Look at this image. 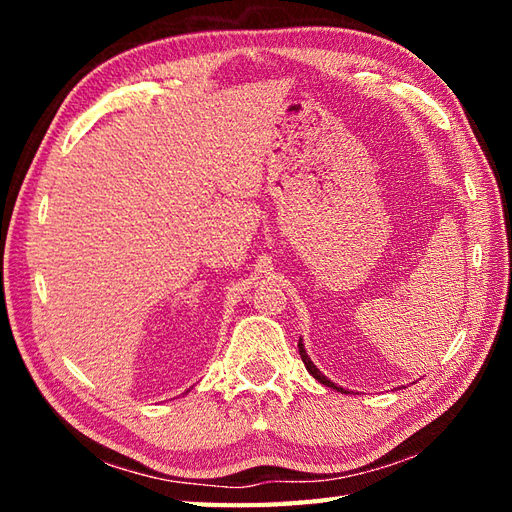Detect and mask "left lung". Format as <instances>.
<instances>
[{"mask_svg":"<svg viewBox=\"0 0 512 512\" xmlns=\"http://www.w3.org/2000/svg\"><path fill=\"white\" fill-rule=\"evenodd\" d=\"M299 354H301V361H303V365H306V369H308V372L314 376V378H317L319 380V383L321 385H325V387H332V389H336V391H343V387H339V385H334L332 383V380H328V378H325L321 372H319V369H317V365H314L312 361H310V356H308V352L306 350H303V343L299 341Z\"/></svg>","mask_w":512,"mask_h":512,"instance_id":"1","label":"left lung"}]
</instances>
